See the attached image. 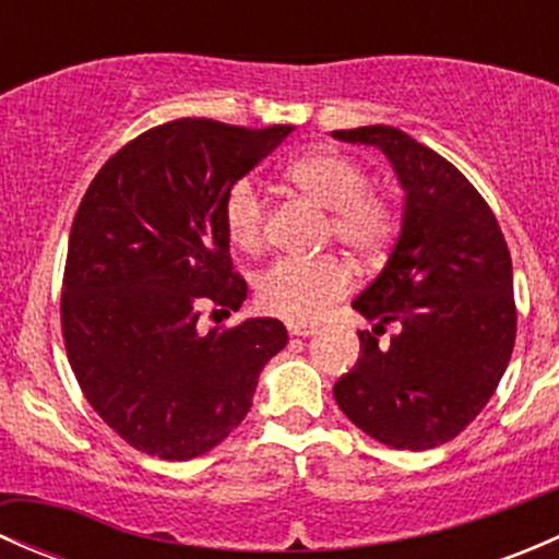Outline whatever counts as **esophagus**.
<instances>
[{"instance_id":"34e87169","label":"esophagus","mask_w":559,"mask_h":559,"mask_svg":"<svg viewBox=\"0 0 559 559\" xmlns=\"http://www.w3.org/2000/svg\"><path fill=\"white\" fill-rule=\"evenodd\" d=\"M286 326H289V332L295 337H308V335H313V332H316L313 324H302V321H289Z\"/></svg>"}]
</instances>
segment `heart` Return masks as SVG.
<instances>
[{
    "instance_id": "obj_1",
    "label": "heart",
    "mask_w": 559,
    "mask_h": 559,
    "mask_svg": "<svg viewBox=\"0 0 559 559\" xmlns=\"http://www.w3.org/2000/svg\"><path fill=\"white\" fill-rule=\"evenodd\" d=\"M286 178L308 200L330 211L326 235L337 246L362 262L384 257L400 229V211L386 194L368 189L370 175L362 162L337 151H316L292 162ZM222 222L238 251L253 253L262 248L267 205L251 178H238L227 186ZM253 289L267 313L286 321H313L352 289V270L337 257H281L257 275Z\"/></svg>"
}]
</instances>
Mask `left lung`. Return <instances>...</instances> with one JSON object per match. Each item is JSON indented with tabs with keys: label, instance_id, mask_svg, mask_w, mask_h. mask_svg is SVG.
Returning a JSON list of instances; mask_svg holds the SVG:
<instances>
[{
	"label": "left lung",
	"instance_id": "obj_1",
	"mask_svg": "<svg viewBox=\"0 0 559 559\" xmlns=\"http://www.w3.org/2000/svg\"><path fill=\"white\" fill-rule=\"evenodd\" d=\"M376 145L405 191L389 262L352 302L373 331L397 320L386 347L359 332L362 357L335 381L337 405L392 449L425 452L460 436L498 389L516 337L514 273L500 224L452 162L394 127L337 129Z\"/></svg>",
	"mask_w": 559,
	"mask_h": 559
}]
</instances>
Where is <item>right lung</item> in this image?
Here are the masks:
<instances>
[{
	"label": "right lung",
	"instance_id": "right-lung-1",
	"mask_svg": "<svg viewBox=\"0 0 559 559\" xmlns=\"http://www.w3.org/2000/svg\"><path fill=\"white\" fill-rule=\"evenodd\" d=\"M292 129L178 118L129 140L83 194L67 246L61 335L92 408L138 452L191 460L218 447L289 341L278 319L207 335L197 321L243 306L224 191Z\"/></svg>",
	"mask_w": 559,
	"mask_h": 559
}]
</instances>
